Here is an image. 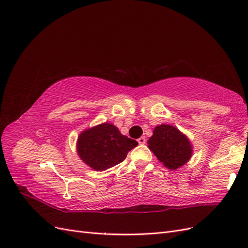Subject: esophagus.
<instances>
[{
  "label": "esophagus",
  "instance_id": "34e87169",
  "mask_svg": "<svg viewBox=\"0 0 248 248\" xmlns=\"http://www.w3.org/2000/svg\"><path fill=\"white\" fill-rule=\"evenodd\" d=\"M138 143H139L140 145H144V144L146 143V138H145V137L139 138V139H138Z\"/></svg>",
  "mask_w": 248,
  "mask_h": 248
}]
</instances>
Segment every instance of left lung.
Segmentation results:
<instances>
[{"instance_id": "left-lung-1", "label": "left lung", "mask_w": 248, "mask_h": 248, "mask_svg": "<svg viewBox=\"0 0 248 248\" xmlns=\"http://www.w3.org/2000/svg\"><path fill=\"white\" fill-rule=\"evenodd\" d=\"M148 145L160 162L171 170L186 164L192 153L187 138L169 124L157 125Z\"/></svg>"}]
</instances>
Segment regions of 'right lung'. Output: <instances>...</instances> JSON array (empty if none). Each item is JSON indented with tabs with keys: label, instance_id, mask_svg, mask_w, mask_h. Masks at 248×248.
<instances>
[{
	"label": "right lung",
	"instance_id": "obj_1",
	"mask_svg": "<svg viewBox=\"0 0 248 248\" xmlns=\"http://www.w3.org/2000/svg\"><path fill=\"white\" fill-rule=\"evenodd\" d=\"M137 146L138 142L123 136L113 124H102L79 136L77 151L86 164L102 171L123 162Z\"/></svg>",
	"mask_w": 248,
	"mask_h": 248
}]
</instances>
